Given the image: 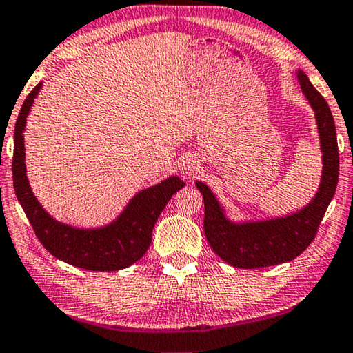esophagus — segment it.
<instances>
[{
	"label": "esophagus",
	"mask_w": 353,
	"mask_h": 353,
	"mask_svg": "<svg viewBox=\"0 0 353 353\" xmlns=\"http://www.w3.org/2000/svg\"><path fill=\"white\" fill-rule=\"evenodd\" d=\"M196 171H198L196 161H193V160L183 161V165H182V172H183V174H187V176H193L194 172H196Z\"/></svg>",
	"instance_id": "34e87169"
}]
</instances>
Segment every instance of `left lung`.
<instances>
[{"label": "left lung", "instance_id": "obj_1", "mask_svg": "<svg viewBox=\"0 0 353 353\" xmlns=\"http://www.w3.org/2000/svg\"><path fill=\"white\" fill-rule=\"evenodd\" d=\"M301 92L316 114L322 149V179L316 196L303 209L288 216L262 221L234 223L225 215L215 194L205 183L196 181L204 198V232L212 250L234 267L261 268L289 262L310 247L317 228L336 192L339 152L336 127L330 106L311 85L303 70L297 72Z\"/></svg>", "mask_w": 353, "mask_h": 353}]
</instances>
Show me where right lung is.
Instances as JSON below:
<instances>
[{"label": "right lung", "instance_id": "add662e5", "mask_svg": "<svg viewBox=\"0 0 353 353\" xmlns=\"http://www.w3.org/2000/svg\"><path fill=\"white\" fill-rule=\"evenodd\" d=\"M42 83L32 89L21 105L14 132L12 177L17 199L37 239L50 254L67 264L94 272H114L135 264L152 242V229L172 194L185 187L177 176L138 192L113 223L102 228L69 226L47 214L30 187L25 166V125Z\"/></svg>", "mask_w": 353, "mask_h": 353}]
</instances>
